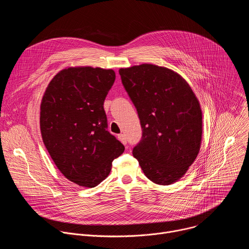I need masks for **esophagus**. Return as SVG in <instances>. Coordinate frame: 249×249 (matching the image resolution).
Returning a JSON list of instances; mask_svg holds the SVG:
<instances>
[{"instance_id":"esophagus-1","label":"esophagus","mask_w":249,"mask_h":249,"mask_svg":"<svg viewBox=\"0 0 249 249\" xmlns=\"http://www.w3.org/2000/svg\"><path fill=\"white\" fill-rule=\"evenodd\" d=\"M117 138H118V140L121 142V143H122L123 145H126V144H127V140H126L125 135H123V134H119V135L117 136Z\"/></svg>"}]
</instances>
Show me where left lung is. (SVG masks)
<instances>
[{"label": "left lung", "mask_w": 249, "mask_h": 249, "mask_svg": "<svg viewBox=\"0 0 249 249\" xmlns=\"http://www.w3.org/2000/svg\"><path fill=\"white\" fill-rule=\"evenodd\" d=\"M138 111L143 136L134 148L145 175L169 185L186 173L202 141V110L188 83L174 71L153 64L119 70Z\"/></svg>", "instance_id": "left-lung-1"}]
</instances>
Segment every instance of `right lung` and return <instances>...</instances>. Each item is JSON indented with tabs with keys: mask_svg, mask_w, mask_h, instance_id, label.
<instances>
[{
	"mask_svg": "<svg viewBox=\"0 0 249 249\" xmlns=\"http://www.w3.org/2000/svg\"><path fill=\"white\" fill-rule=\"evenodd\" d=\"M115 81L111 69L70 67L49 83L40 104V131L67 179L92 188L108 176L125 148L107 131L104 99Z\"/></svg>",
	"mask_w": 249,
	"mask_h": 249,
	"instance_id": "add662e5",
	"label": "right lung"
}]
</instances>
